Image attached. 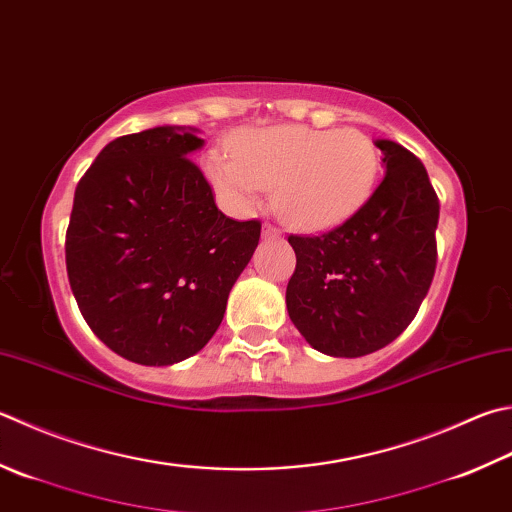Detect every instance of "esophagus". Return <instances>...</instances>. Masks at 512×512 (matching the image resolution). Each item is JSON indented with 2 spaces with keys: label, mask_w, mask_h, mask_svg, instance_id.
I'll list each match as a JSON object with an SVG mask.
<instances>
[{
  "label": "esophagus",
  "mask_w": 512,
  "mask_h": 512,
  "mask_svg": "<svg viewBox=\"0 0 512 512\" xmlns=\"http://www.w3.org/2000/svg\"><path fill=\"white\" fill-rule=\"evenodd\" d=\"M263 236H265V238H281V229L274 227V225H269V223H265V225H263Z\"/></svg>",
  "instance_id": "obj_1"
}]
</instances>
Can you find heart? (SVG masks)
Here are the masks:
<instances>
[{"label":"heart","mask_w":512,"mask_h":512,"mask_svg":"<svg viewBox=\"0 0 512 512\" xmlns=\"http://www.w3.org/2000/svg\"><path fill=\"white\" fill-rule=\"evenodd\" d=\"M207 178L225 205L252 209L263 189L287 225L325 231L345 223L370 198L379 151L356 129L301 124L249 129L231 142V158L211 153Z\"/></svg>","instance_id":"1"}]
</instances>
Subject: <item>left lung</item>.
Wrapping results in <instances>:
<instances>
[{
    "instance_id": "left-lung-1",
    "label": "left lung",
    "mask_w": 512,
    "mask_h": 512,
    "mask_svg": "<svg viewBox=\"0 0 512 512\" xmlns=\"http://www.w3.org/2000/svg\"><path fill=\"white\" fill-rule=\"evenodd\" d=\"M385 176L343 225L289 236L296 269L287 312L314 350L365 356L406 330L437 267L439 198L423 162L392 140H376Z\"/></svg>"
}]
</instances>
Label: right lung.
<instances>
[{"label":"right lung","mask_w":512,"mask_h":512,"mask_svg":"<svg viewBox=\"0 0 512 512\" xmlns=\"http://www.w3.org/2000/svg\"><path fill=\"white\" fill-rule=\"evenodd\" d=\"M196 129L156 127L106 144L77 182L66 272L93 334L140 365L200 352L260 238L227 218L191 162Z\"/></svg>","instance_id":"add662e5"}]
</instances>
